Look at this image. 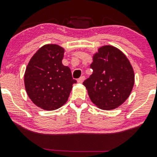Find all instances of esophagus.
<instances>
[{"instance_id": "1", "label": "esophagus", "mask_w": 157, "mask_h": 157, "mask_svg": "<svg viewBox=\"0 0 157 157\" xmlns=\"http://www.w3.org/2000/svg\"><path fill=\"white\" fill-rule=\"evenodd\" d=\"M84 79H85V76H81V77L78 79V83H82L83 81H84Z\"/></svg>"}]
</instances>
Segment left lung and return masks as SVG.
Instances as JSON below:
<instances>
[{"label":"left lung","instance_id":"8db88e82","mask_svg":"<svg viewBox=\"0 0 157 157\" xmlns=\"http://www.w3.org/2000/svg\"><path fill=\"white\" fill-rule=\"evenodd\" d=\"M93 74L83 82L93 103L103 110H112L125 102L132 91L134 72L127 56L119 48H98L90 64Z\"/></svg>","mask_w":157,"mask_h":157}]
</instances>
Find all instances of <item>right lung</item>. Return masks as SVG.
<instances>
[{"mask_svg":"<svg viewBox=\"0 0 157 157\" xmlns=\"http://www.w3.org/2000/svg\"><path fill=\"white\" fill-rule=\"evenodd\" d=\"M64 48L56 44L43 45L34 53L24 74L27 94L44 110H56L69 98L73 79L68 67L62 63Z\"/></svg>","mask_w":157,"mask_h":157,"instance_id":"obj_1","label":"right lung"}]
</instances>
